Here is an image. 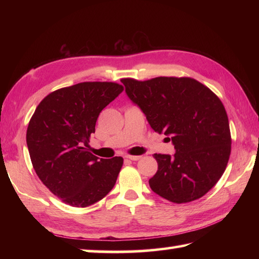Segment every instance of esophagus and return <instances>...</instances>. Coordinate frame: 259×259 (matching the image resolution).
<instances>
[{"mask_svg": "<svg viewBox=\"0 0 259 259\" xmlns=\"http://www.w3.org/2000/svg\"><path fill=\"white\" fill-rule=\"evenodd\" d=\"M141 157L140 156H125V159H128V160H131V161H137L139 160Z\"/></svg>", "mask_w": 259, "mask_h": 259, "instance_id": "1", "label": "esophagus"}]
</instances>
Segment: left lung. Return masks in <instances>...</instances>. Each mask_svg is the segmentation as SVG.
Instances as JSON below:
<instances>
[{
    "label": "left lung",
    "mask_w": 259,
    "mask_h": 259,
    "mask_svg": "<svg viewBox=\"0 0 259 259\" xmlns=\"http://www.w3.org/2000/svg\"><path fill=\"white\" fill-rule=\"evenodd\" d=\"M125 93L151 128L175 146L174 156L155 153L157 195L176 203L199 199L221 179L230 156L229 122L219 98L191 78L121 79Z\"/></svg>",
    "instance_id": "8db88e82"
}]
</instances>
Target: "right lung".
<instances>
[{
  "label": "right lung",
  "mask_w": 259,
  "mask_h": 259,
  "mask_svg": "<svg viewBox=\"0 0 259 259\" xmlns=\"http://www.w3.org/2000/svg\"><path fill=\"white\" fill-rule=\"evenodd\" d=\"M123 87L82 82L48 95L26 130V145L36 175L53 195L72 207H88L106 197L123 159H99L88 151L99 114Z\"/></svg>",
  "instance_id": "obj_1"
}]
</instances>
